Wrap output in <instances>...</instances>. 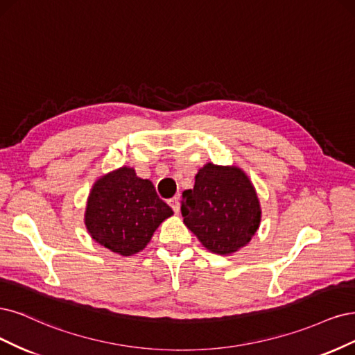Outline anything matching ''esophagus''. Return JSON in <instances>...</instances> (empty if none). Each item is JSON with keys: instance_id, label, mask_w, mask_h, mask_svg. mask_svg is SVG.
Wrapping results in <instances>:
<instances>
[{"instance_id": "esophagus-1", "label": "esophagus", "mask_w": 355, "mask_h": 355, "mask_svg": "<svg viewBox=\"0 0 355 355\" xmlns=\"http://www.w3.org/2000/svg\"><path fill=\"white\" fill-rule=\"evenodd\" d=\"M168 205H169L171 208H173V211H174L175 214L180 212V198H178V196L171 198V199L168 200Z\"/></svg>"}]
</instances>
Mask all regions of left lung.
I'll use <instances>...</instances> for the list:
<instances>
[{
    "label": "left lung",
    "instance_id": "left-lung-1",
    "mask_svg": "<svg viewBox=\"0 0 355 355\" xmlns=\"http://www.w3.org/2000/svg\"><path fill=\"white\" fill-rule=\"evenodd\" d=\"M181 215L205 248L228 255L257 233L261 209L242 169L207 164L199 169L194 187L182 193Z\"/></svg>",
    "mask_w": 355,
    "mask_h": 355
}]
</instances>
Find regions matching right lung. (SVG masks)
<instances>
[{
	"mask_svg": "<svg viewBox=\"0 0 355 355\" xmlns=\"http://www.w3.org/2000/svg\"><path fill=\"white\" fill-rule=\"evenodd\" d=\"M173 214L152 181L122 166L101 177L91 190L85 225L97 243L130 257L143 250L159 224Z\"/></svg>",
	"mask_w": 355,
	"mask_h": 355,
	"instance_id": "right-lung-1",
	"label": "right lung"
}]
</instances>
